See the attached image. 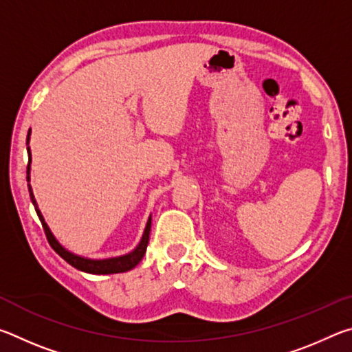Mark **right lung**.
Listing matches in <instances>:
<instances>
[{"instance_id":"right-lung-1","label":"right lung","mask_w":352,"mask_h":352,"mask_svg":"<svg viewBox=\"0 0 352 352\" xmlns=\"http://www.w3.org/2000/svg\"><path fill=\"white\" fill-rule=\"evenodd\" d=\"M29 135H31V130L28 132V144H29ZM28 157H29V162H28V182H29V170H31V148L28 147ZM29 188V195H31V200L34 204L35 211H37V216L41 222V226H43L45 230V234H46V239L50 242V245L54 248V252L63 258L65 261L68 262L69 265H73L74 269L80 270V272H87V273H93V275H110V273H122V272H129L132 270L133 267H136L140 264V261L142 259V256H144L146 250H147V243H148V234H151V223H152V219L148 217L147 220V225H146V230H144V234L141 237V242L138 243V247H136L133 252H130L124 256H118V258H110V259H88V258H82V256H77L74 253L68 252L67 248H63L58 241L54 237V234L51 233L50 226L46 225L43 216H41V212L37 206V201H35V197L32 194V189H31V184H28Z\"/></svg>"}]
</instances>
